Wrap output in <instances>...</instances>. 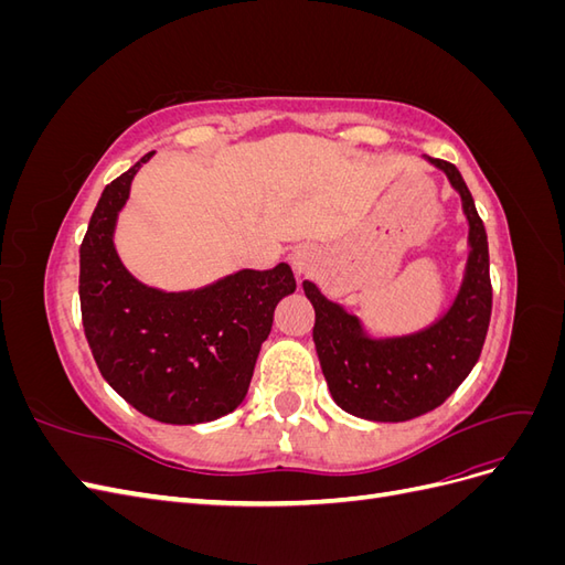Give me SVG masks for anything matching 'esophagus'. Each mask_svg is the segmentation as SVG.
Wrapping results in <instances>:
<instances>
[{"instance_id": "obj_1", "label": "esophagus", "mask_w": 565, "mask_h": 565, "mask_svg": "<svg viewBox=\"0 0 565 565\" xmlns=\"http://www.w3.org/2000/svg\"><path fill=\"white\" fill-rule=\"evenodd\" d=\"M289 262H292V268L299 273V276H309V273L316 270L318 266V254L311 247H299L289 256Z\"/></svg>"}]
</instances>
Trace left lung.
Segmentation results:
<instances>
[{"label":"left lung","mask_w":565,"mask_h":565,"mask_svg":"<svg viewBox=\"0 0 565 565\" xmlns=\"http://www.w3.org/2000/svg\"><path fill=\"white\" fill-rule=\"evenodd\" d=\"M461 198L469 221V256L450 309L429 328L401 337H370L358 316L303 280L316 309L313 341L334 403L370 422H407L446 403L478 363L492 311L488 235L459 169L424 156Z\"/></svg>","instance_id":"1"}]
</instances>
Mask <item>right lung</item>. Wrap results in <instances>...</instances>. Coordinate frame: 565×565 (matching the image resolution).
I'll use <instances>...</instances> for the list:
<instances>
[{
    "label": "right lung",
    "mask_w": 565,
    "mask_h": 565,
    "mask_svg": "<svg viewBox=\"0 0 565 565\" xmlns=\"http://www.w3.org/2000/svg\"><path fill=\"white\" fill-rule=\"evenodd\" d=\"M143 156L100 193L79 247L82 324L104 380L164 424H202L241 405L273 313L297 289L287 264L243 268L200 289L164 292L136 280L113 235Z\"/></svg>",
    "instance_id": "1"
}]
</instances>
